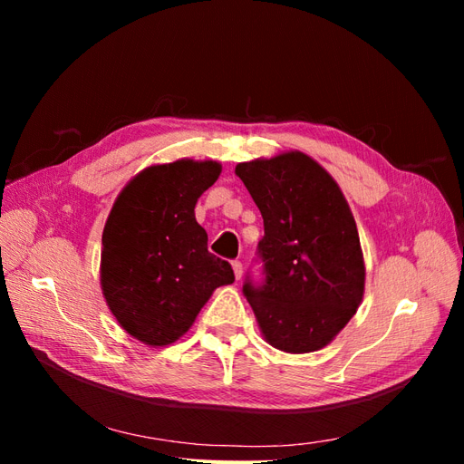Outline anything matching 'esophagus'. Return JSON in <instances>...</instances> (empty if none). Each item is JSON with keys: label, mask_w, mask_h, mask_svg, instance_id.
Listing matches in <instances>:
<instances>
[{"label": "esophagus", "mask_w": 464, "mask_h": 464, "mask_svg": "<svg viewBox=\"0 0 464 464\" xmlns=\"http://www.w3.org/2000/svg\"><path fill=\"white\" fill-rule=\"evenodd\" d=\"M232 269H234V276L240 280L242 278V261H232Z\"/></svg>", "instance_id": "obj_1"}]
</instances>
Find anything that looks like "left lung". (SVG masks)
Wrapping results in <instances>:
<instances>
[{"label":"left lung","instance_id":"left-lung-1","mask_svg":"<svg viewBox=\"0 0 464 464\" xmlns=\"http://www.w3.org/2000/svg\"><path fill=\"white\" fill-rule=\"evenodd\" d=\"M261 210V280L246 275L244 296L265 339L292 354L329 344L363 296L360 236L336 181L304 152L236 166Z\"/></svg>","mask_w":464,"mask_h":464}]
</instances>
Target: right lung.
I'll return each instance as SVG.
<instances>
[{"label": "right lung", "mask_w": 464, "mask_h": 464, "mask_svg": "<svg viewBox=\"0 0 464 464\" xmlns=\"http://www.w3.org/2000/svg\"><path fill=\"white\" fill-rule=\"evenodd\" d=\"M220 176L213 160H176L137 174L110 210L101 285L110 312L150 346L178 341L215 288L234 283L228 261L207 249L195 203Z\"/></svg>", "instance_id": "right-lung-1"}]
</instances>
